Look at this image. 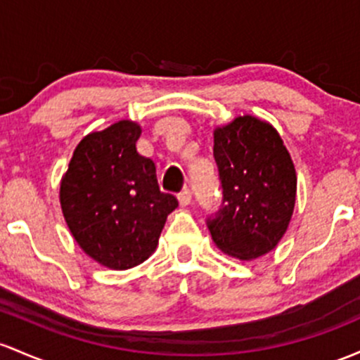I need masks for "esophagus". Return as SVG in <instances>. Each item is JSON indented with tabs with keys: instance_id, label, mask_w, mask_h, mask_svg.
I'll use <instances>...</instances> for the list:
<instances>
[{
	"instance_id": "obj_1",
	"label": "esophagus",
	"mask_w": 360,
	"mask_h": 360,
	"mask_svg": "<svg viewBox=\"0 0 360 360\" xmlns=\"http://www.w3.org/2000/svg\"><path fill=\"white\" fill-rule=\"evenodd\" d=\"M177 200H179L181 207H188V205L191 203V191H189V189H184V191H181L179 195H177Z\"/></svg>"
}]
</instances>
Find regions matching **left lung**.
Here are the masks:
<instances>
[{"label":"left lung","mask_w":360,"mask_h":360,"mask_svg":"<svg viewBox=\"0 0 360 360\" xmlns=\"http://www.w3.org/2000/svg\"><path fill=\"white\" fill-rule=\"evenodd\" d=\"M213 157L222 205L207 219L225 255L255 259L278 244L289 227L297 177L282 138L270 122L239 116L213 131Z\"/></svg>","instance_id":"obj_1"}]
</instances>
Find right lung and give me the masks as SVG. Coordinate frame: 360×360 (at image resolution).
<instances>
[{
	"instance_id": "add662e5",
	"label": "right lung",
	"mask_w": 360,
	"mask_h": 360,
	"mask_svg": "<svg viewBox=\"0 0 360 360\" xmlns=\"http://www.w3.org/2000/svg\"><path fill=\"white\" fill-rule=\"evenodd\" d=\"M141 128L114 122L86 135L61 179V210L78 246L110 270H128L155 251L177 207L162 193L155 164L136 152Z\"/></svg>"
}]
</instances>
